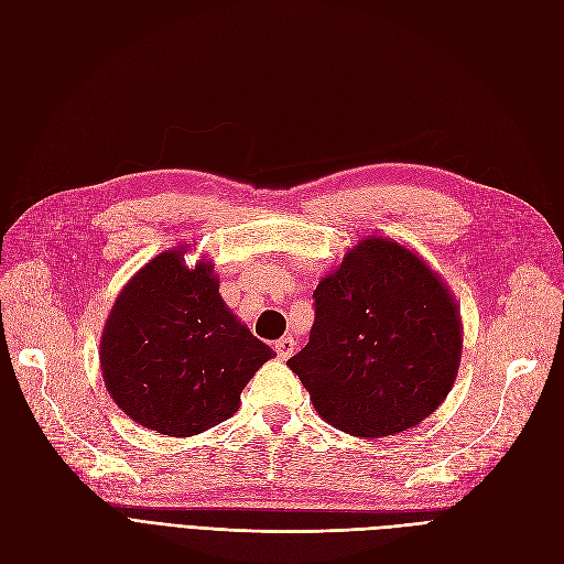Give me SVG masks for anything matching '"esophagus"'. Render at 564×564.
Listing matches in <instances>:
<instances>
[{
    "instance_id": "esophagus-1",
    "label": "esophagus",
    "mask_w": 564,
    "mask_h": 564,
    "mask_svg": "<svg viewBox=\"0 0 564 564\" xmlns=\"http://www.w3.org/2000/svg\"><path fill=\"white\" fill-rule=\"evenodd\" d=\"M296 350V340L292 336H282L280 340H275V352L280 360H289Z\"/></svg>"
}]
</instances>
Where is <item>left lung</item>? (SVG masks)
I'll return each instance as SVG.
<instances>
[{
	"mask_svg": "<svg viewBox=\"0 0 564 564\" xmlns=\"http://www.w3.org/2000/svg\"><path fill=\"white\" fill-rule=\"evenodd\" d=\"M313 299L311 338L286 365L334 429L395 435L447 398L464 346L460 317L419 256L383 237L360 240Z\"/></svg>",
	"mask_w": 564,
	"mask_h": 564,
	"instance_id": "left-lung-1",
	"label": "left lung"
}]
</instances>
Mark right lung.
Returning a JSON list of instances; mask_svg holds the SVG:
<instances>
[{"label": "right lung", "instance_id": "obj_1", "mask_svg": "<svg viewBox=\"0 0 564 564\" xmlns=\"http://www.w3.org/2000/svg\"><path fill=\"white\" fill-rule=\"evenodd\" d=\"M275 355L218 294L214 268L164 251L122 289L100 338L106 388L122 412L169 437L230 419Z\"/></svg>", "mask_w": 564, "mask_h": 564}]
</instances>
